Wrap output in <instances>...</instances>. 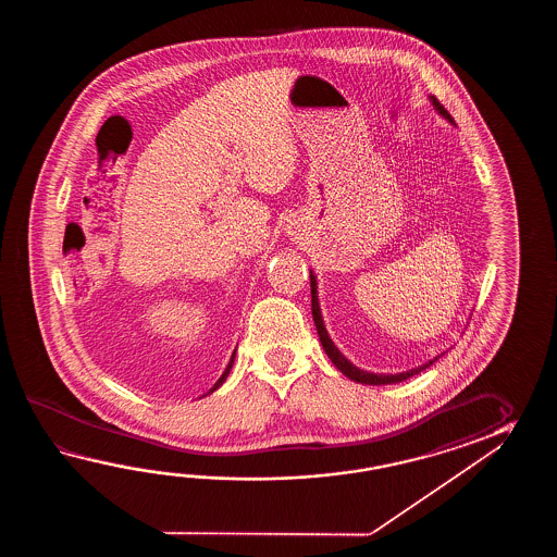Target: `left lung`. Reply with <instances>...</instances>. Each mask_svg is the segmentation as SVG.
Segmentation results:
<instances>
[{"label": "left lung", "mask_w": 557, "mask_h": 557, "mask_svg": "<svg viewBox=\"0 0 557 557\" xmlns=\"http://www.w3.org/2000/svg\"><path fill=\"white\" fill-rule=\"evenodd\" d=\"M430 101H432V106L434 109L438 111L440 115L444 119H448L450 123H454L450 117V113L444 109V106L440 103L438 99L434 97V95H430ZM310 296H312V319H314V324H317V332H319L320 344H322V348H324V352L329 355V358L332 360V364L338 368L341 372H343L346 379L355 380L358 384H370V386H382V384H396V382H403V380H408L410 376H414L418 372H422V370H426L430 364H434L436 360H438L440 356H436L434 360H430L426 364H422V367L412 368V370H406V372H398V374H374V372H367V370H360V368L355 367L348 358H344L343 352L334 346V343L331 341V336H329V332L324 329V320H322V314H320L319 307V293H317V276L312 274L310 271Z\"/></svg>", "instance_id": "8db88e82"}]
</instances>
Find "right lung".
Returning a JSON list of instances; mask_svg holds the SVG:
<instances>
[{"label": "right lung", "instance_id": "add662e5", "mask_svg": "<svg viewBox=\"0 0 557 557\" xmlns=\"http://www.w3.org/2000/svg\"><path fill=\"white\" fill-rule=\"evenodd\" d=\"M233 362H235V352H233V356H231V362H228V364H226L225 372H223V374H221V379H219V380H216V382H214L213 388H211V391L207 392V394H211V392L216 391V388H219V386H221V384H223V382H225L226 376H228V372H231V368H233Z\"/></svg>", "mask_w": 557, "mask_h": 557}]
</instances>
